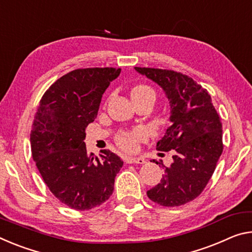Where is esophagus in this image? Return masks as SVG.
<instances>
[{"instance_id": "esophagus-1", "label": "esophagus", "mask_w": 252, "mask_h": 252, "mask_svg": "<svg viewBox=\"0 0 252 252\" xmlns=\"http://www.w3.org/2000/svg\"><path fill=\"white\" fill-rule=\"evenodd\" d=\"M126 161L127 163H138V165H142V163H145L146 160L141 157H130V158H126Z\"/></svg>"}]
</instances>
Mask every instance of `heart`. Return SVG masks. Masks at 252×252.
<instances>
[{"instance_id":"1","label":"heart","mask_w":252,"mask_h":252,"mask_svg":"<svg viewBox=\"0 0 252 252\" xmlns=\"http://www.w3.org/2000/svg\"><path fill=\"white\" fill-rule=\"evenodd\" d=\"M132 98L135 97H143V96H153L156 97V94L151 87L147 85H138L131 92ZM148 138V132L145 129H134L131 131H121L115 137L118 146L121 149L127 151V153H132L138 149L139 145L141 142L146 141Z\"/></svg>"}]
</instances>
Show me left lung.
<instances>
[{
	"label": "left lung",
	"instance_id": "left-lung-1",
	"mask_svg": "<svg viewBox=\"0 0 252 252\" xmlns=\"http://www.w3.org/2000/svg\"><path fill=\"white\" fill-rule=\"evenodd\" d=\"M166 92L171 126L157 142V150L174 154L169 167L148 197L167 207L181 206L201 195L223 151L222 123L207 90L185 74L171 69L135 67ZM158 165V162H156Z\"/></svg>",
	"mask_w": 252,
	"mask_h": 252
}]
</instances>
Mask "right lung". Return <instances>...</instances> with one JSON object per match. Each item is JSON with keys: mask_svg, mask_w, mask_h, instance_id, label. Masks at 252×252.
Returning <instances> with one entry per match:
<instances>
[{"mask_svg": "<svg viewBox=\"0 0 252 252\" xmlns=\"http://www.w3.org/2000/svg\"><path fill=\"white\" fill-rule=\"evenodd\" d=\"M120 73L113 67L71 70L45 92L34 114L30 142L35 166L54 196L76 211L107 201L123 166L110 150L99 157L87 153L84 142L103 93Z\"/></svg>", "mask_w": 252, "mask_h": 252, "instance_id": "1", "label": "right lung"}]
</instances>
